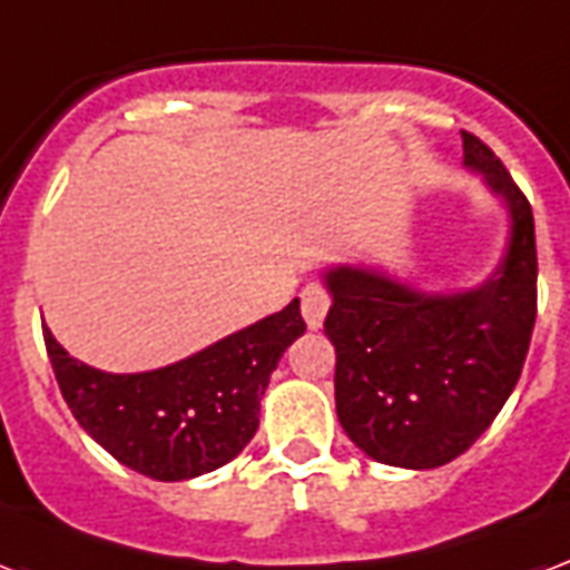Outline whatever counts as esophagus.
<instances>
[{
    "label": "esophagus",
    "mask_w": 570,
    "mask_h": 570,
    "mask_svg": "<svg viewBox=\"0 0 570 570\" xmlns=\"http://www.w3.org/2000/svg\"><path fill=\"white\" fill-rule=\"evenodd\" d=\"M328 307H332V295H328V289H325V286H320V284L304 286L302 316H304V323H307V328H314V332L316 328H323Z\"/></svg>",
    "instance_id": "obj_1"
}]
</instances>
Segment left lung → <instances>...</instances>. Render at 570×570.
<instances>
[{
  "mask_svg": "<svg viewBox=\"0 0 570 570\" xmlns=\"http://www.w3.org/2000/svg\"><path fill=\"white\" fill-rule=\"evenodd\" d=\"M463 167L508 208L499 266L469 289L433 293L373 266H332L325 334L334 403L367 458L436 469L490 428L527 362L535 325V220L502 160L463 130Z\"/></svg>",
  "mask_w": 570,
  "mask_h": 570,
  "instance_id": "obj_1",
  "label": "left lung"
}]
</instances>
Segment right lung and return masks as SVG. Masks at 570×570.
Segmentation results:
<instances>
[{
    "mask_svg": "<svg viewBox=\"0 0 570 570\" xmlns=\"http://www.w3.org/2000/svg\"><path fill=\"white\" fill-rule=\"evenodd\" d=\"M298 298L206 350L146 373H107L65 353L43 328L56 382L101 449L155 481L224 466L254 440L259 401L286 346L302 337Z\"/></svg>",
    "mask_w": 570,
    "mask_h": 570,
    "instance_id": "obj_1",
    "label": "right lung"
}]
</instances>
